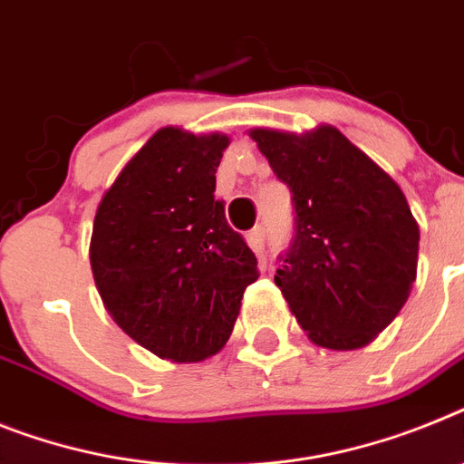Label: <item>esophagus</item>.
<instances>
[{"label": "esophagus", "instance_id": "esophagus-1", "mask_svg": "<svg viewBox=\"0 0 464 464\" xmlns=\"http://www.w3.org/2000/svg\"><path fill=\"white\" fill-rule=\"evenodd\" d=\"M247 245H250L256 255H262L264 252V228L262 226H255L252 231H247Z\"/></svg>", "mask_w": 464, "mask_h": 464}]
</instances>
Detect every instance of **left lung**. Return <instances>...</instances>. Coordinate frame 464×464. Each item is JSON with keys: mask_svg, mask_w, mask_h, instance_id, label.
<instances>
[{"mask_svg": "<svg viewBox=\"0 0 464 464\" xmlns=\"http://www.w3.org/2000/svg\"><path fill=\"white\" fill-rule=\"evenodd\" d=\"M290 186L297 236L276 274L314 344L352 352L399 316L418 276L420 226L403 190L333 124L250 130Z\"/></svg>", "mask_w": 464, "mask_h": 464, "instance_id": "obj_1", "label": "left lung"}]
</instances>
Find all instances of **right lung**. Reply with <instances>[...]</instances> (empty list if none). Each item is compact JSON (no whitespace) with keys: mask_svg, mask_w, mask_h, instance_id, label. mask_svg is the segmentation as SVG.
Returning a JSON list of instances; mask_svg holds the SVG:
<instances>
[{"mask_svg":"<svg viewBox=\"0 0 464 464\" xmlns=\"http://www.w3.org/2000/svg\"><path fill=\"white\" fill-rule=\"evenodd\" d=\"M231 139L162 127L122 167L93 217L89 262L103 306L136 344L172 363L224 349L256 256L214 200Z\"/></svg>","mask_w":464,"mask_h":464,"instance_id":"1","label":"right lung"}]
</instances>
